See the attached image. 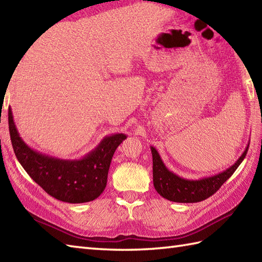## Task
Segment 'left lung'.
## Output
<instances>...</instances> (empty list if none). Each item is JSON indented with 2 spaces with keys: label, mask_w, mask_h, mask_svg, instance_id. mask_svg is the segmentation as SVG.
Listing matches in <instances>:
<instances>
[{
  "label": "left lung",
  "mask_w": 262,
  "mask_h": 262,
  "mask_svg": "<svg viewBox=\"0 0 262 262\" xmlns=\"http://www.w3.org/2000/svg\"><path fill=\"white\" fill-rule=\"evenodd\" d=\"M249 145L236 162L229 169L211 177L198 180L185 179L171 172L161 159L155 147L151 146L153 157V183L155 190L163 198L176 203H198L214 194L222 185L234 173L242 163L248 152Z\"/></svg>",
  "instance_id": "1"
}]
</instances>
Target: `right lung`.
<instances>
[{
    "label": "right lung",
    "mask_w": 262,
    "mask_h": 262,
    "mask_svg": "<svg viewBox=\"0 0 262 262\" xmlns=\"http://www.w3.org/2000/svg\"><path fill=\"white\" fill-rule=\"evenodd\" d=\"M9 130L15 157L31 179L52 197L70 204L92 202L103 192L114 153L127 138L121 133L105 136L82 159L63 160L28 146L16 129L10 107Z\"/></svg>",
    "instance_id": "right-lung-1"
}]
</instances>
